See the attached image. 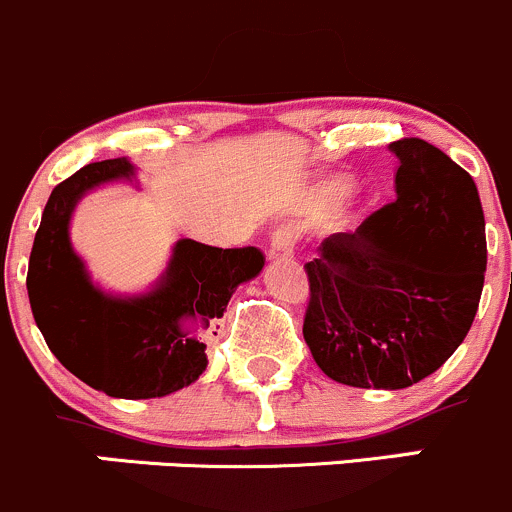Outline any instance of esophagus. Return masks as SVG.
I'll use <instances>...</instances> for the list:
<instances>
[{
    "mask_svg": "<svg viewBox=\"0 0 512 512\" xmlns=\"http://www.w3.org/2000/svg\"><path fill=\"white\" fill-rule=\"evenodd\" d=\"M293 244H296V234H293L288 226H281V229L273 231L271 244H268V258H271V261H276V258L291 256Z\"/></svg>",
    "mask_w": 512,
    "mask_h": 512,
    "instance_id": "34e87169",
    "label": "esophagus"
}]
</instances>
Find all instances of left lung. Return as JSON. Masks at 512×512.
<instances>
[{"label":"left lung","mask_w":512,"mask_h":512,"mask_svg":"<svg viewBox=\"0 0 512 512\" xmlns=\"http://www.w3.org/2000/svg\"><path fill=\"white\" fill-rule=\"evenodd\" d=\"M388 149L396 201L323 239L306 263L303 338L333 381L398 391L438 371L468 336L488 249L468 171L423 139Z\"/></svg>","instance_id":"8db88e82"}]
</instances>
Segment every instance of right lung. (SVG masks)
<instances>
[{"label": "right lung", "mask_w": 512, "mask_h": 512, "mask_svg": "<svg viewBox=\"0 0 512 512\" xmlns=\"http://www.w3.org/2000/svg\"><path fill=\"white\" fill-rule=\"evenodd\" d=\"M134 179V164L121 156L84 166L52 191L29 256L27 291L39 331L67 371L106 396L141 401L181 391L206 371V333L216 336V318L236 288L261 273L263 254L181 239L146 293L101 291L74 251L69 224L84 194Z\"/></svg>", "instance_id": "1"}]
</instances>
